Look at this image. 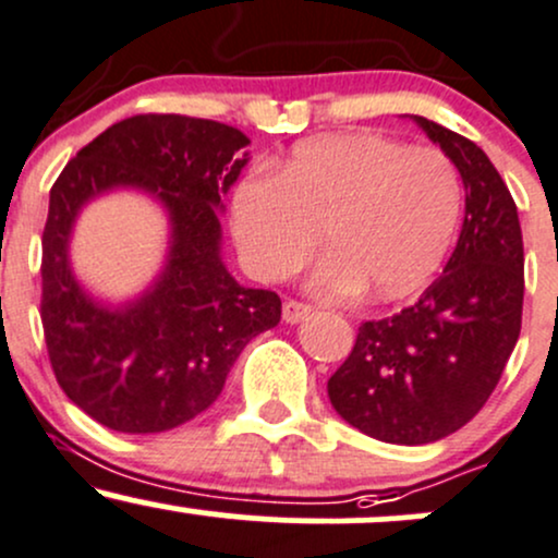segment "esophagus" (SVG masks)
I'll list each match as a JSON object with an SVG mask.
<instances>
[{"mask_svg":"<svg viewBox=\"0 0 558 558\" xmlns=\"http://www.w3.org/2000/svg\"><path fill=\"white\" fill-rule=\"evenodd\" d=\"M312 306L310 304H304V301H293V299H288L286 304H283V319L286 323H301V319H306L312 315Z\"/></svg>","mask_w":558,"mask_h":558,"instance_id":"34e87169","label":"esophagus"}]
</instances>
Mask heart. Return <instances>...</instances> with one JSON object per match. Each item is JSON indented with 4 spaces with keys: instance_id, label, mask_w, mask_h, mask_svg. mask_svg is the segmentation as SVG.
<instances>
[{
    "instance_id": "obj_1",
    "label": "heart",
    "mask_w": 558,
    "mask_h": 558,
    "mask_svg": "<svg viewBox=\"0 0 558 558\" xmlns=\"http://www.w3.org/2000/svg\"><path fill=\"white\" fill-rule=\"evenodd\" d=\"M462 207L457 165L435 146L330 133L299 144L275 172L241 178L230 222L254 278H288L323 239L330 254L310 278L319 296L349 299L367 288L373 299L393 301L438 270Z\"/></svg>"
}]
</instances>
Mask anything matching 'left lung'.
Segmentation results:
<instances>
[{
    "label": "left lung",
    "instance_id": "obj_1",
    "mask_svg": "<svg viewBox=\"0 0 558 558\" xmlns=\"http://www.w3.org/2000/svg\"><path fill=\"white\" fill-rule=\"evenodd\" d=\"M462 175L464 226L412 306L362 323L328 380L332 409L386 444L422 446L464 427L501 380L522 328L524 248L517 204L475 141L417 118Z\"/></svg>",
    "mask_w": 558,
    "mask_h": 558
}]
</instances>
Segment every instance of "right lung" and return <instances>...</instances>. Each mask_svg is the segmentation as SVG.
<instances>
[{"mask_svg":"<svg viewBox=\"0 0 558 558\" xmlns=\"http://www.w3.org/2000/svg\"><path fill=\"white\" fill-rule=\"evenodd\" d=\"M239 128L136 114L107 128L49 191L41 235V325L68 399L118 433H165L213 407L243 345L280 323V296L246 288L220 257V196L241 175ZM112 187L155 193L171 217L169 265L136 302L105 307L72 278L69 230Z\"/></svg>","mask_w":558,"mask_h":558,"instance_id":"1","label":"right lung"}]
</instances>
